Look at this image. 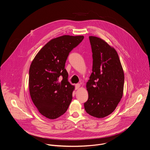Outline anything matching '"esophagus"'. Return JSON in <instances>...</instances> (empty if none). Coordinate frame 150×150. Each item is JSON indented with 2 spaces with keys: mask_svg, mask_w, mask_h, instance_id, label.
Listing matches in <instances>:
<instances>
[{
  "mask_svg": "<svg viewBox=\"0 0 150 150\" xmlns=\"http://www.w3.org/2000/svg\"><path fill=\"white\" fill-rule=\"evenodd\" d=\"M80 87H81V85L79 83H77L75 85V89L78 90Z\"/></svg>",
  "mask_w": 150,
  "mask_h": 150,
  "instance_id": "obj_1",
  "label": "esophagus"
}]
</instances>
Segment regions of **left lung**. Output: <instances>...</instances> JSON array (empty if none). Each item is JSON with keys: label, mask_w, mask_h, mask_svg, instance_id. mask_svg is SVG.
Instances as JSON below:
<instances>
[{"label": "left lung", "mask_w": 150, "mask_h": 150, "mask_svg": "<svg viewBox=\"0 0 150 150\" xmlns=\"http://www.w3.org/2000/svg\"><path fill=\"white\" fill-rule=\"evenodd\" d=\"M93 69L86 87L88 99L84 103L90 115L103 118L116 108L123 93L124 72L116 50L103 39L89 37Z\"/></svg>", "instance_id": "1"}]
</instances>
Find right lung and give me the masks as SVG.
<instances>
[{"label":"right lung","mask_w":150,"mask_h":150,"mask_svg":"<svg viewBox=\"0 0 150 150\" xmlns=\"http://www.w3.org/2000/svg\"><path fill=\"white\" fill-rule=\"evenodd\" d=\"M83 35H62L49 41L36 54L29 70L31 100L45 117L55 119L65 113L72 99L75 87L68 81L65 69L70 52L83 39ZM62 76L60 81L58 78Z\"/></svg>","instance_id":"add662e5"}]
</instances>
